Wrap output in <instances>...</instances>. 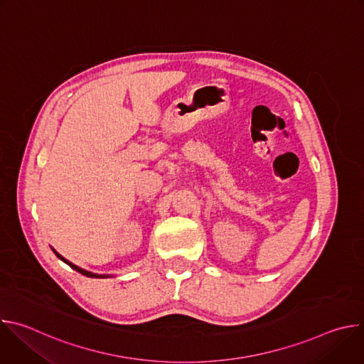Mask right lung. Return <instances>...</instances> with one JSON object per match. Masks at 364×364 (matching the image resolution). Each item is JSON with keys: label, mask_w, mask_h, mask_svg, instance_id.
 Instances as JSON below:
<instances>
[{"label": "right lung", "mask_w": 364, "mask_h": 364, "mask_svg": "<svg viewBox=\"0 0 364 364\" xmlns=\"http://www.w3.org/2000/svg\"><path fill=\"white\" fill-rule=\"evenodd\" d=\"M53 252L56 253V256L59 257V259H62V261L65 262V264H68L72 269H75V271H77L79 274H82V275H85V277H89V278H107V275H97V274H92V272H87V271H85V269H82V268H79V267H76V265H73L72 262H69L68 259H65L62 255H59L55 249H53Z\"/></svg>", "instance_id": "add662e5"}]
</instances>
